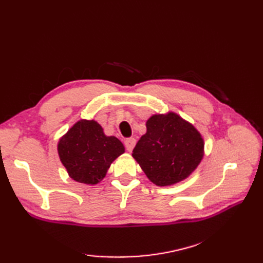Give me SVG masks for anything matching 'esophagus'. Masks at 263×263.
Returning <instances> with one entry per match:
<instances>
[{"label":"esophagus","instance_id":"obj_1","mask_svg":"<svg viewBox=\"0 0 263 263\" xmlns=\"http://www.w3.org/2000/svg\"><path fill=\"white\" fill-rule=\"evenodd\" d=\"M135 145H136V139H135V138H127L125 140V147H126L127 150L129 151V153H132Z\"/></svg>","mask_w":263,"mask_h":263}]
</instances>
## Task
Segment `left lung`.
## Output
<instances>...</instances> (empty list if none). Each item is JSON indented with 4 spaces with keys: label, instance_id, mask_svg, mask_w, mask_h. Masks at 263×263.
<instances>
[{
    "label": "left lung",
    "instance_id": "left-lung-1",
    "mask_svg": "<svg viewBox=\"0 0 263 263\" xmlns=\"http://www.w3.org/2000/svg\"><path fill=\"white\" fill-rule=\"evenodd\" d=\"M133 150L147 178L158 186L172 185L186 179L204 156V140L195 127L178 114H157L147 123Z\"/></svg>",
    "mask_w": 263,
    "mask_h": 263
}]
</instances>
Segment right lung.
I'll return each instance as SVG.
<instances>
[{"mask_svg": "<svg viewBox=\"0 0 263 263\" xmlns=\"http://www.w3.org/2000/svg\"><path fill=\"white\" fill-rule=\"evenodd\" d=\"M122 141L106 136L95 121L77 122L58 142L60 161L69 177L84 184H97L117 157L124 154Z\"/></svg>", "mask_w": 263, "mask_h": 263, "instance_id": "right-lung-1", "label": "right lung"}]
</instances>
